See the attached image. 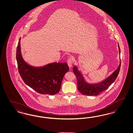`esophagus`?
<instances>
[{"instance_id":"obj_1","label":"esophagus","mask_w":133,"mask_h":133,"mask_svg":"<svg viewBox=\"0 0 133 133\" xmlns=\"http://www.w3.org/2000/svg\"><path fill=\"white\" fill-rule=\"evenodd\" d=\"M73 62V59L72 58H69V59H68L67 63H68V65L70 68H71L72 67Z\"/></svg>"}]
</instances>
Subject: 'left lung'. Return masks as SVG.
Segmentation results:
<instances>
[{"mask_svg":"<svg viewBox=\"0 0 133 133\" xmlns=\"http://www.w3.org/2000/svg\"><path fill=\"white\" fill-rule=\"evenodd\" d=\"M119 55L120 54V49L118 44ZM121 66V61L117 68L111 74L110 76L106 78L101 82L95 83H89L86 82L83 77V74L78 71V67L75 66L73 67V72L76 75L77 79L78 89L80 93L84 95L97 96L102 92L107 89L110 85L114 83L117 77Z\"/></svg>","mask_w":133,"mask_h":133,"instance_id":"left-lung-1","label":"left lung"}]
</instances>
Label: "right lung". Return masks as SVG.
<instances>
[{"label": "right lung", "mask_w": 133, "mask_h": 133, "mask_svg": "<svg viewBox=\"0 0 133 133\" xmlns=\"http://www.w3.org/2000/svg\"><path fill=\"white\" fill-rule=\"evenodd\" d=\"M20 43L21 38L17 48L16 59L23 82L40 94L53 95L58 93L64 75L69 71L67 64L54 62L42 67L32 66L23 60Z\"/></svg>", "instance_id": "right-lung-1"}]
</instances>
